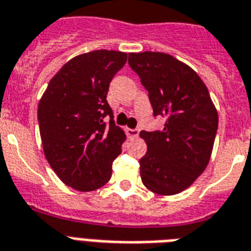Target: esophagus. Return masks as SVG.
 <instances>
[{
  "label": "esophagus",
  "instance_id": "esophagus-1",
  "mask_svg": "<svg viewBox=\"0 0 251 251\" xmlns=\"http://www.w3.org/2000/svg\"><path fill=\"white\" fill-rule=\"evenodd\" d=\"M126 134L129 138H138L139 135V129H127L126 130Z\"/></svg>",
  "mask_w": 251,
  "mask_h": 251
}]
</instances>
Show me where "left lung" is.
<instances>
[{
    "label": "left lung",
    "instance_id": "obj_1",
    "mask_svg": "<svg viewBox=\"0 0 251 251\" xmlns=\"http://www.w3.org/2000/svg\"><path fill=\"white\" fill-rule=\"evenodd\" d=\"M129 66L148 91L162 130L140 131L147 153L140 178L152 192L172 196L192 185L210 161L218 112L206 85L189 66L165 52H130Z\"/></svg>",
    "mask_w": 251,
    "mask_h": 251
}]
</instances>
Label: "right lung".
Returning a JSON list of instances; mask_svg holds the SVG:
<instances>
[{"mask_svg": "<svg viewBox=\"0 0 251 251\" xmlns=\"http://www.w3.org/2000/svg\"><path fill=\"white\" fill-rule=\"evenodd\" d=\"M127 54L95 50L77 55L50 79L38 103L45 157L64 184L81 192L100 188L112 176L121 153L124 130L104 117L109 83L125 66Z\"/></svg>", "mask_w": 251, "mask_h": 251, "instance_id": "1", "label": "right lung"}]
</instances>
